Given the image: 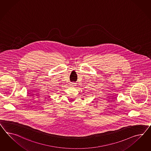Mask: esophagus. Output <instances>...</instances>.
Wrapping results in <instances>:
<instances>
[{
  "instance_id": "1",
  "label": "esophagus",
  "mask_w": 151,
  "mask_h": 151,
  "mask_svg": "<svg viewBox=\"0 0 151 151\" xmlns=\"http://www.w3.org/2000/svg\"><path fill=\"white\" fill-rule=\"evenodd\" d=\"M70 85L71 86H75V83H73V82H71Z\"/></svg>"
}]
</instances>
